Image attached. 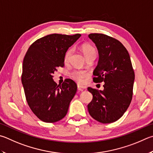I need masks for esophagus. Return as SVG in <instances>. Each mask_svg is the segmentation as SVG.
I'll use <instances>...</instances> for the list:
<instances>
[{"label":"esophagus","mask_w":153,"mask_h":153,"mask_svg":"<svg viewBox=\"0 0 153 153\" xmlns=\"http://www.w3.org/2000/svg\"><path fill=\"white\" fill-rule=\"evenodd\" d=\"M77 88H78L79 90H84V89H86V87L84 85L77 84Z\"/></svg>","instance_id":"1"}]
</instances>
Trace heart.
I'll return each instance as SVG.
<instances>
[{
  "mask_svg": "<svg viewBox=\"0 0 153 153\" xmlns=\"http://www.w3.org/2000/svg\"><path fill=\"white\" fill-rule=\"evenodd\" d=\"M82 51L83 53L85 55V58L90 56L91 55L95 54L96 55V50L94 49L92 46L90 45H88V44H84L82 46ZM72 49H68L67 51H66L65 56H64V61L65 62H68L69 59H70V57L72 54ZM88 73L85 71L83 70H74L71 73V77H73L76 81L82 83L84 82V79L86 76H88Z\"/></svg>",
  "mask_w": 153,
  "mask_h": 153,
  "instance_id": "1",
  "label": "heart"
}]
</instances>
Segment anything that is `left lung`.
<instances>
[{"label":"left lung","mask_w":153,"mask_h":153,"mask_svg":"<svg viewBox=\"0 0 153 153\" xmlns=\"http://www.w3.org/2000/svg\"><path fill=\"white\" fill-rule=\"evenodd\" d=\"M89 38L95 43L99 60L93 80L104 82V90L89 87L93 99L88 112L96 120L112 123L123 116L132 98L134 72L128 52L120 41L100 33H91Z\"/></svg>","instance_id":"8db88e82"}]
</instances>
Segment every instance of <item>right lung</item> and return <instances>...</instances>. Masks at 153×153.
<instances>
[{
    "label": "right lung",
    "instance_id": "right-lung-1",
    "mask_svg": "<svg viewBox=\"0 0 153 153\" xmlns=\"http://www.w3.org/2000/svg\"><path fill=\"white\" fill-rule=\"evenodd\" d=\"M80 34H51L35 41L27 50L23 63L21 82L28 105L38 118L53 123L67 114L77 91L71 79L57 85L53 79L57 68L63 67L69 48Z\"/></svg>",
    "mask_w": 153,
    "mask_h": 153
}]
</instances>
